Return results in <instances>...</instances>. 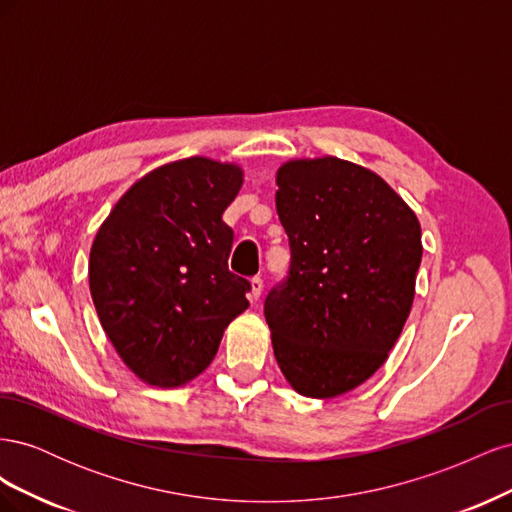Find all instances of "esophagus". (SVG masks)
<instances>
[{"instance_id":"34e87169","label":"esophagus","mask_w":512,"mask_h":512,"mask_svg":"<svg viewBox=\"0 0 512 512\" xmlns=\"http://www.w3.org/2000/svg\"><path fill=\"white\" fill-rule=\"evenodd\" d=\"M262 288H265V284H262L260 277H252V280H250V297H252V301L260 299Z\"/></svg>"}]
</instances>
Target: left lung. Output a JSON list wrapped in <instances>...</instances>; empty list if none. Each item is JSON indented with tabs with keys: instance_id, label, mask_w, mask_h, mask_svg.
<instances>
[{
	"instance_id": "obj_1",
	"label": "left lung",
	"mask_w": 512,
	"mask_h": 512,
	"mask_svg": "<svg viewBox=\"0 0 512 512\" xmlns=\"http://www.w3.org/2000/svg\"><path fill=\"white\" fill-rule=\"evenodd\" d=\"M290 271L265 301L273 354L297 393L331 399L389 359L414 301L421 224L389 183L333 156L277 170Z\"/></svg>"
}]
</instances>
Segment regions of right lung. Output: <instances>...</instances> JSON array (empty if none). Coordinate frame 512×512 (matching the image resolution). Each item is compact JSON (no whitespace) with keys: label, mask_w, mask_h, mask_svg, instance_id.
Returning <instances> with one entry per match:
<instances>
[{"label":"right lung","mask_w":512,"mask_h":512,"mask_svg":"<svg viewBox=\"0 0 512 512\" xmlns=\"http://www.w3.org/2000/svg\"><path fill=\"white\" fill-rule=\"evenodd\" d=\"M243 185L237 164L185 158L138 179L100 226L89 290L121 361L160 389L209 367L250 282L228 271L222 213Z\"/></svg>","instance_id":"1"}]
</instances>
